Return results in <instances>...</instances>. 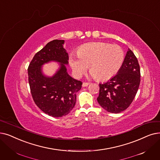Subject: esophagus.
Listing matches in <instances>:
<instances>
[{"instance_id":"1","label":"esophagus","mask_w":160,"mask_h":160,"mask_svg":"<svg viewBox=\"0 0 160 160\" xmlns=\"http://www.w3.org/2000/svg\"><path fill=\"white\" fill-rule=\"evenodd\" d=\"M88 85H89L88 82H83V84H82L83 87H87Z\"/></svg>"}]
</instances>
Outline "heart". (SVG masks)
I'll list each match as a JSON object with an SVG mask.
<instances>
[{"label": "heart", "mask_w": 160, "mask_h": 160, "mask_svg": "<svg viewBox=\"0 0 160 160\" xmlns=\"http://www.w3.org/2000/svg\"><path fill=\"white\" fill-rule=\"evenodd\" d=\"M124 59L125 53L120 46L95 42L82 45L77 55H71L69 62L76 76L84 73L88 66L89 72L97 80H105L119 71Z\"/></svg>", "instance_id": "obj_1"}]
</instances>
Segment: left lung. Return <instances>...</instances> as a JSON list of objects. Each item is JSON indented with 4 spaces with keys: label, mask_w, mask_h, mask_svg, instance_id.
I'll return each instance as SVG.
<instances>
[{
    "label": "left lung",
    "mask_w": 160,
    "mask_h": 160,
    "mask_svg": "<svg viewBox=\"0 0 160 160\" xmlns=\"http://www.w3.org/2000/svg\"><path fill=\"white\" fill-rule=\"evenodd\" d=\"M140 81L139 64L133 52L129 49L118 74L108 82L99 84L97 101L109 112H121L133 102Z\"/></svg>",
    "instance_id": "8db88e82"
}]
</instances>
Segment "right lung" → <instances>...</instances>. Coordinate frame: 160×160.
Instances as JSON below:
<instances>
[{"label":"right lung","instance_id":"obj_1","mask_svg":"<svg viewBox=\"0 0 160 160\" xmlns=\"http://www.w3.org/2000/svg\"><path fill=\"white\" fill-rule=\"evenodd\" d=\"M63 40H53L38 52L28 67L31 95L36 105L48 115L59 118L68 114L76 104L82 82L73 79L67 72L68 55L63 47ZM50 60L61 63L58 72L52 78L44 77L41 66Z\"/></svg>","mask_w":160,"mask_h":160}]
</instances>
